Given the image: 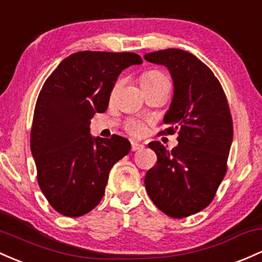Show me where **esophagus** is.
I'll return each mask as SVG.
<instances>
[{
    "label": "esophagus",
    "instance_id": "esophagus-1",
    "mask_svg": "<svg viewBox=\"0 0 262 262\" xmlns=\"http://www.w3.org/2000/svg\"><path fill=\"white\" fill-rule=\"evenodd\" d=\"M140 149H143V144H140V143H137V142H132V151L140 150Z\"/></svg>",
    "mask_w": 262,
    "mask_h": 262
}]
</instances>
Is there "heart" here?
I'll list each match as a JSON object with an SVG mask.
<instances>
[{
    "mask_svg": "<svg viewBox=\"0 0 262 262\" xmlns=\"http://www.w3.org/2000/svg\"><path fill=\"white\" fill-rule=\"evenodd\" d=\"M140 83H142L144 91H146V89L162 87V85H170V82H169L168 77H166L164 73H162V72L155 71V70L144 72V73L140 76ZM119 84H120V80H118L116 85H114L113 92L117 91V88L119 87ZM125 130L128 132L129 134H132V136L140 137L144 134L145 125L143 124L140 120L129 119L128 122L125 123Z\"/></svg>",
    "mask_w": 262,
    "mask_h": 262,
    "instance_id": "obj_1",
    "label": "heart"
}]
</instances>
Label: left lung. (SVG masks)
Wrapping results in <instances>:
<instances>
[{
	"instance_id": "left-lung-1",
	"label": "left lung",
	"mask_w": 262,
	"mask_h": 262,
	"mask_svg": "<svg viewBox=\"0 0 262 262\" xmlns=\"http://www.w3.org/2000/svg\"><path fill=\"white\" fill-rule=\"evenodd\" d=\"M144 58L170 71L174 97L164 117L168 128L159 134L178 133L179 142L171 150L160 142L149 143L157 163L146 171L145 188L159 210L183 219L211 203L228 171L231 113L219 79L194 54L168 48Z\"/></svg>"
}]
</instances>
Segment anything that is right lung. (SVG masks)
<instances>
[{
  "instance_id": "1",
  "label": "right lung",
  "mask_w": 262,
  "mask_h": 262,
  "mask_svg": "<svg viewBox=\"0 0 262 262\" xmlns=\"http://www.w3.org/2000/svg\"><path fill=\"white\" fill-rule=\"evenodd\" d=\"M132 52L82 51L59 63L46 79L34 107L31 151L37 182L59 214L78 217L102 200L109 171L130 150L125 138H93L91 119L108 107L120 72L140 64Z\"/></svg>"
}]
</instances>
